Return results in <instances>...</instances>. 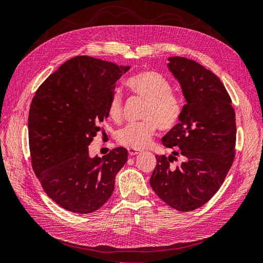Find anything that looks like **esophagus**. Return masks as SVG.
I'll use <instances>...</instances> for the list:
<instances>
[{
    "mask_svg": "<svg viewBox=\"0 0 263 263\" xmlns=\"http://www.w3.org/2000/svg\"><path fill=\"white\" fill-rule=\"evenodd\" d=\"M138 153H140V150H138V149H133V148H128V154H129L130 156L136 155V154H138Z\"/></svg>",
    "mask_w": 263,
    "mask_h": 263,
    "instance_id": "esophagus-1",
    "label": "esophagus"
}]
</instances>
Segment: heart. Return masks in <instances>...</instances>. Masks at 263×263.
Instances as JSON below:
<instances>
[{
	"label": "heart",
	"instance_id": "obj_1",
	"mask_svg": "<svg viewBox=\"0 0 263 263\" xmlns=\"http://www.w3.org/2000/svg\"><path fill=\"white\" fill-rule=\"evenodd\" d=\"M128 88L146 101L141 113V121L129 124L119 130L117 140L120 144L133 149L148 145L157 126L162 130L174 128L182 113V102L173 91L172 83L164 76L153 71H144L127 81ZM123 101L121 93L115 90L108 104L109 117L119 122L122 119Z\"/></svg>",
	"mask_w": 263,
	"mask_h": 263
}]
</instances>
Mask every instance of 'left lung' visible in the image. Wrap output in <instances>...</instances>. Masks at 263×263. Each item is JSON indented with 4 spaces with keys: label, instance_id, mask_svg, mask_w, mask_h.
Segmentation results:
<instances>
[{
    "label": "left lung",
    "instance_id": "1",
    "mask_svg": "<svg viewBox=\"0 0 263 263\" xmlns=\"http://www.w3.org/2000/svg\"><path fill=\"white\" fill-rule=\"evenodd\" d=\"M168 69L179 82L186 103L180 122L162 139L170 156L156 155L150 178L153 191L180 212L203 206L221 186L235 153L236 124L232 101L222 82L198 62L168 58ZM181 155L184 162L170 163Z\"/></svg>",
    "mask_w": 263,
    "mask_h": 263
}]
</instances>
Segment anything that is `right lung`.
<instances>
[{
  "label": "right lung",
  "instance_id": "1",
  "mask_svg": "<svg viewBox=\"0 0 263 263\" xmlns=\"http://www.w3.org/2000/svg\"><path fill=\"white\" fill-rule=\"evenodd\" d=\"M129 66L77 56L50 74L35 92L29 111L32 168L45 193L77 214L97 211L110 198L127 150L115 148L90 157L88 145L109 117L115 83Z\"/></svg>",
  "mask_w": 263,
  "mask_h": 263
}]
</instances>
